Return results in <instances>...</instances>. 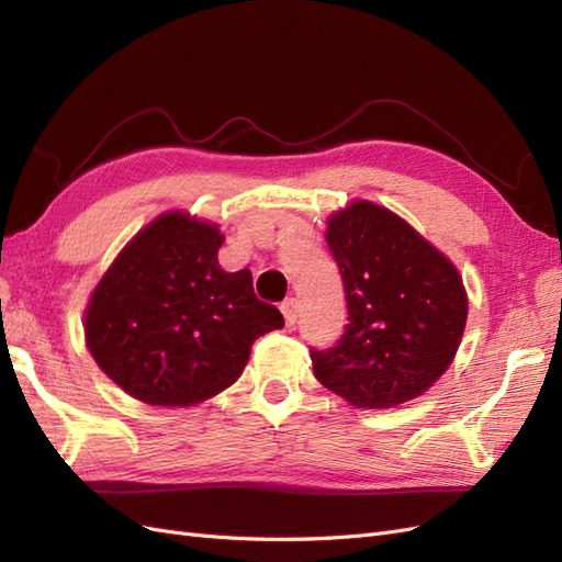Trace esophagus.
Listing matches in <instances>:
<instances>
[{
  "mask_svg": "<svg viewBox=\"0 0 562 562\" xmlns=\"http://www.w3.org/2000/svg\"><path fill=\"white\" fill-rule=\"evenodd\" d=\"M297 300L295 297H288V300H283L281 302V314H283V318H285V326H295V321H297Z\"/></svg>",
  "mask_w": 562,
  "mask_h": 562,
  "instance_id": "34e87169",
  "label": "esophagus"
}]
</instances>
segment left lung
Here are the masks:
<instances>
[{
    "mask_svg": "<svg viewBox=\"0 0 562 562\" xmlns=\"http://www.w3.org/2000/svg\"><path fill=\"white\" fill-rule=\"evenodd\" d=\"M349 323L339 342L312 349L316 380L353 407L422 396L462 342L469 297L448 255L378 203L353 199L328 217Z\"/></svg>",
    "mask_w": 562,
    "mask_h": 562,
    "instance_id": "obj_1",
    "label": "left lung"
}]
</instances>
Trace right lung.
Listing matches in <instances>:
<instances>
[{
	"label": "right lung",
	"mask_w": 562,
	"mask_h": 562,
	"mask_svg": "<svg viewBox=\"0 0 562 562\" xmlns=\"http://www.w3.org/2000/svg\"><path fill=\"white\" fill-rule=\"evenodd\" d=\"M217 225L168 211L116 255L83 312L98 368L147 405L190 407L239 380L255 339L283 316L255 297L248 269L225 271Z\"/></svg>",
	"instance_id": "right-lung-1"
}]
</instances>
